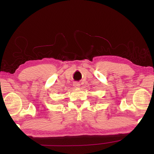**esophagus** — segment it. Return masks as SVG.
Instances as JSON below:
<instances>
[{
	"instance_id": "esophagus-1",
	"label": "esophagus",
	"mask_w": 154,
	"mask_h": 154,
	"mask_svg": "<svg viewBox=\"0 0 154 154\" xmlns=\"http://www.w3.org/2000/svg\"><path fill=\"white\" fill-rule=\"evenodd\" d=\"M73 85H74V87L78 88V87H79L80 86V83H79L78 82H74V84H73Z\"/></svg>"
}]
</instances>
